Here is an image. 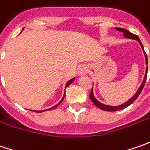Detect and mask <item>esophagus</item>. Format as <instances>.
Wrapping results in <instances>:
<instances>
[{
    "label": "esophagus",
    "instance_id": "esophagus-1",
    "mask_svg": "<svg viewBox=\"0 0 150 150\" xmlns=\"http://www.w3.org/2000/svg\"><path fill=\"white\" fill-rule=\"evenodd\" d=\"M88 67L84 66V65H81L78 68V73L79 76H84V75H86L88 73Z\"/></svg>",
    "mask_w": 150,
    "mask_h": 150
}]
</instances>
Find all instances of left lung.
<instances>
[{
	"label": "left lung",
	"mask_w": 150,
	"mask_h": 150,
	"mask_svg": "<svg viewBox=\"0 0 150 150\" xmlns=\"http://www.w3.org/2000/svg\"><path fill=\"white\" fill-rule=\"evenodd\" d=\"M116 30H118L119 32H122L124 33V38H129V39H133V40H136L139 45L141 46V48L143 50V52H144V57H145V64H146V71H145V74H144V80H143V82H142L141 85L139 86V89L137 90V92L135 93V94L133 96L132 98H130L129 99L128 101H126L125 103H122V104H120V105H118V106H111V105H107V104H104V103H102L101 102L98 100L97 98H95V96L93 94V89H92V92H91V93H90L89 98L91 101L93 103V104L96 105V106L98 107V108H101L102 110H104V111H110V112H113V111H118V110H122V109H124L125 108H127V107H129L130 104H132L134 101L136 100V98L139 97V95L141 93L142 90L144 88V84H145V82H146V78H147V72H148V57H147V55L145 53V52H144V47H143V45H142L141 42H140V40H139V38H138L136 35L134 34H133V33H131L130 32H129L128 30H126V29H124V28H118V27H116Z\"/></svg>",
	"instance_id": "left-lung-1"
}]
</instances>
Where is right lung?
<instances>
[{
    "instance_id": "1",
    "label": "right lung",
    "mask_w": 150,
    "mask_h": 150,
    "mask_svg": "<svg viewBox=\"0 0 150 150\" xmlns=\"http://www.w3.org/2000/svg\"><path fill=\"white\" fill-rule=\"evenodd\" d=\"M24 29H25V28H23V29H22V31H23ZM74 80H75V78H72V79H70L69 81H67V83L66 85H65V90H66L67 88V87H68V86H69L70 84L72 83V82H73V81H74ZM65 95H66V93L64 92V93H63V96H62V99H61V100H60V102H59L58 103H57V104H56L55 106L52 107V108H47V109H46V110H34V112H44V111H49V110H52V109H54L55 108H57V107L58 106V105L60 104L62 102V100L64 99V97H65ZM31 111H32V110H31Z\"/></svg>"
}]
</instances>
